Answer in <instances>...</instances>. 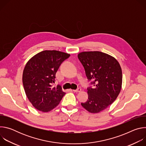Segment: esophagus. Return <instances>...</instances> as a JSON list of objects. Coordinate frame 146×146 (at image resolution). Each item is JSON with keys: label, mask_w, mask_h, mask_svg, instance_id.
I'll return each mask as SVG.
<instances>
[{"label": "esophagus", "mask_w": 146, "mask_h": 146, "mask_svg": "<svg viewBox=\"0 0 146 146\" xmlns=\"http://www.w3.org/2000/svg\"><path fill=\"white\" fill-rule=\"evenodd\" d=\"M81 91V90L80 88H77V90H73V92H80V91Z\"/></svg>", "instance_id": "1"}]
</instances>
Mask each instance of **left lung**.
Here are the masks:
<instances>
[{"label":"left lung","instance_id":"left-lung-1","mask_svg":"<svg viewBox=\"0 0 146 146\" xmlns=\"http://www.w3.org/2000/svg\"><path fill=\"white\" fill-rule=\"evenodd\" d=\"M78 58L94 86L87 88L88 100L81 105L90 113H99L112 104L120 92L121 66L114 58L100 51L82 52Z\"/></svg>","mask_w":146,"mask_h":146}]
</instances>
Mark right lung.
Segmentation results:
<instances>
[{"mask_svg": "<svg viewBox=\"0 0 146 146\" xmlns=\"http://www.w3.org/2000/svg\"><path fill=\"white\" fill-rule=\"evenodd\" d=\"M70 54L45 50L33 56L24 68L23 82L25 94L37 110L48 112L56 107L65 92L59 85L52 87L56 73Z\"/></svg>", "mask_w": 146, "mask_h": 146, "instance_id": "right-lung-1", "label": "right lung"}]
</instances>
